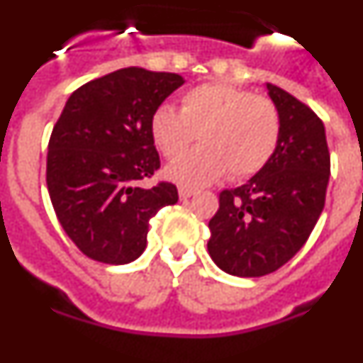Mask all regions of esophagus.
<instances>
[{"label": "esophagus", "mask_w": 363, "mask_h": 363, "mask_svg": "<svg viewBox=\"0 0 363 363\" xmlns=\"http://www.w3.org/2000/svg\"><path fill=\"white\" fill-rule=\"evenodd\" d=\"M194 189H191V187H185V185H182V187L178 189V194H179V198H182V200H187V198H191L192 194H194Z\"/></svg>", "instance_id": "1"}]
</instances>
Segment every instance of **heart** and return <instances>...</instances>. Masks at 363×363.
Listing matches in <instances>:
<instances>
[{
	"label": "heart",
	"mask_w": 363,
	"mask_h": 363,
	"mask_svg": "<svg viewBox=\"0 0 363 363\" xmlns=\"http://www.w3.org/2000/svg\"><path fill=\"white\" fill-rule=\"evenodd\" d=\"M149 127L154 145L169 160L200 136L198 149L167 167L169 178L189 187L213 184L227 171L233 178L255 176L271 162L281 138V116L272 99L223 83L187 91L179 112L162 105Z\"/></svg>",
	"instance_id": "1"
}]
</instances>
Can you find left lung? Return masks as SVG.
Masks as SVG:
<instances>
[{
	"instance_id": "1",
	"label": "left lung",
	"mask_w": 363,
	"mask_h": 363,
	"mask_svg": "<svg viewBox=\"0 0 363 363\" xmlns=\"http://www.w3.org/2000/svg\"><path fill=\"white\" fill-rule=\"evenodd\" d=\"M267 91L281 116L277 152L245 185L220 192L209 221L211 258L233 277H265L287 264L325 205L331 156L322 120L280 86L267 83Z\"/></svg>"
}]
</instances>
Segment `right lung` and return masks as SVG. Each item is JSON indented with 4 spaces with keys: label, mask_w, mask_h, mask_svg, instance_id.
I'll return each mask as SVG.
<instances>
[{
    "label": "right lung",
    "mask_w": 363,
    "mask_h": 363,
    "mask_svg": "<svg viewBox=\"0 0 363 363\" xmlns=\"http://www.w3.org/2000/svg\"><path fill=\"white\" fill-rule=\"evenodd\" d=\"M182 85L179 74L127 67L67 99L49 140L47 189L63 230L89 258L134 262L145 251L150 218L178 201L169 182L150 189L138 182L160 169L150 116Z\"/></svg>",
    "instance_id": "right-lung-1"
}]
</instances>
